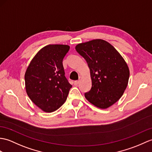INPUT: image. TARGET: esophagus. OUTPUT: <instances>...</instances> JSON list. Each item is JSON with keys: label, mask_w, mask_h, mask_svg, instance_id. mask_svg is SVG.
<instances>
[{"label": "esophagus", "mask_w": 152, "mask_h": 152, "mask_svg": "<svg viewBox=\"0 0 152 152\" xmlns=\"http://www.w3.org/2000/svg\"><path fill=\"white\" fill-rule=\"evenodd\" d=\"M79 83H80V81L79 80L78 81H75V82H74V85H75V86H78Z\"/></svg>", "instance_id": "obj_1"}]
</instances>
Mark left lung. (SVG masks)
<instances>
[{
    "instance_id": "left-lung-1",
    "label": "left lung",
    "mask_w": 152,
    "mask_h": 152,
    "mask_svg": "<svg viewBox=\"0 0 152 152\" xmlns=\"http://www.w3.org/2000/svg\"><path fill=\"white\" fill-rule=\"evenodd\" d=\"M86 60L92 87L85 97L98 108L107 109L122 97L128 84L129 69L124 59L107 41L96 39L77 44Z\"/></svg>"
}]
</instances>
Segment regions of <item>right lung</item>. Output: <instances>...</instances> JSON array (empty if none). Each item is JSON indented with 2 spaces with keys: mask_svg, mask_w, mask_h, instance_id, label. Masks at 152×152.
Wrapping results in <instances>:
<instances>
[{
  "mask_svg": "<svg viewBox=\"0 0 152 152\" xmlns=\"http://www.w3.org/2000/svg\"><path fill=\"white\" fill-rule=\"evenodd\" d=\"M67 45H48L37 52L24 75L25 89L33 103L47 113L55 111L65 103L72 87L65 76L63 59Z\"/></svg>",
  "mask_w": 152,
  "mask_h": 152,
  "instance_id": "obj_1",
  "label": "right lung"
}]
</instances>
